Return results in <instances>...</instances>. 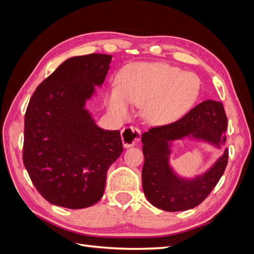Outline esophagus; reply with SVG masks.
I'll return each mask as SVG.
<instances>
[{
  "label": "esophagus",
  "mask_w": 254,
  "mask_h": 254,
  "mask_svg": "<svg viewBox=\"0 0 254 254\" xmlns=\"http://www.w3.org/2000/svg\"><path fill=\"white\" fill-rule=\"evenodd\" d=\"M141 139V130L135 127H126L122 130V141L124 147L129 148Z\"/></svg>",
  "instance_id": "1"
}]
</instances>
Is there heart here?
<instances>
[{
    "instance_id": "heart-1",
    "label": "heart",
    "mask_w": 254,
    "mask_h": 254,
    "mask_svg": "<svg viewBox=\"0 0 254 254\" xmlns=\"http://www.w3.org/2000/svg\"><path fill=\"white\" fill-rule=\"evenodd\" d=\"M200 83L194 74L163 63L131 64L123 68L108 99L112 113L128 114V105L144 106V118L152 125H166L180 119L199 96Z\"/></svg>"
}]
</instances>
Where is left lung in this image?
I'll use <instances>...</instances> for the list:
<instances>
[{"mask_svg":"<svg viewBox=\"0 0 254 254\" xmlns=\"http://www.w3.org/2000/svg\"><path fill=\"white\" fill-rule=\"evenodd\" d=\"M227 124L224 106L209 99L172 124L152 127L142 134V186L152 205L168 212L186 211L200 204L210 195L227 167L228 149L206 173L188 180L175 175L168 163L171 142L191 136L220 147L227 141Z\"/></svg>","mask_w":254,"mask_h":254,"instance_id":"obj_1","label":"left lung"}]
</instances>
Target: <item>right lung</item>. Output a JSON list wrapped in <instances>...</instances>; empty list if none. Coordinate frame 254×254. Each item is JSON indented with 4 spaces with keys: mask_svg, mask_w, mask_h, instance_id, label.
<instances>
[{
    "mask_svg": "<svg viewBox=\"0 0 254 254\" xmlns=\"http://www.w3.org/2000/svg\"><path fill=\"white\" fill-rule=\"evenodd\" d=\"M111 58L90 54L65 60L29 99L23 163L37 190L55 205L76 210L96 203L108 168L123 152L119 130L99 128L84 109Z\"/></svg>",
    "mask_w": 254,
    "mask_h": 254,
    "instance_id": "obj_1",
    "label": "right lung"
}]
</instances>
